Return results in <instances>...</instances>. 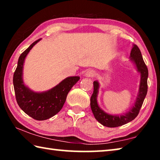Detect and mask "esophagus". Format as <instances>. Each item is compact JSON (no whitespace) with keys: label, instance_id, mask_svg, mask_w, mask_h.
Wrapping results in <instances>:
<instances>
[{"label":"esophagus","instance_id":"esophagus-1","mask_svg":"<svg viewBox=\"0 0 160 160\" xmlns=\"http://www.w3.org/2000/svg\"><path fill=\"white\" fill-rule=\"evenodd\" d=\"M85 76L86 77H89V78H93L95 76V72L93 70H89L86 72L85 73Z\"/></svg>","mask_w":160,"mask_h":160}]
</instances>
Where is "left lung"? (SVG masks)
Masks as SVG:
<instances>
[{
    "label": "left lung",
    "mask_w": 160,
    "mask_h": 160,
    "mask_svg": "<svg viewBox=\"0 0 160 160\" xmlns=\"http://www.w3.org/2000/svg\"><path fill=\"white\" fill-rule=\"evenodd\" d=\"M131 59L134 61L136 66L138 70L140 72L141 75V80L139 89L138 96L135 102V106L132 109L125 115L123 116H113L108 114L104 112L98 106L97 101V96L98 93L99 83L97 81H94V91L90 98V107L91 109L94 117L103 126L109 127V128H114L123 126L124 124L130 122L133 120L135 117L138 115L140 110L141 109L142 105L144 102V99L148 92V70L144 61H143L141 52L140 48L137 45H134L131 52Z\"/></svg>",
    "instance_id": "8db88e82"
}]
</instances>
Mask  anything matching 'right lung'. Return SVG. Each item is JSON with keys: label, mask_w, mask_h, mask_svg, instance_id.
Wrapping results in <instances>:
<instances>
[{"label": "right lung", "mask_w": 160, "mask_h": 160, "mask_svg": "<svg viewBox=\"0 0 160 160\" xmlns=\"http://www.w3.org/2000/svg\"><path fill=\"white\" fill-rule=\"evenodd\" d=\"M40 39L32 43L21 53L13 75L15 98L19 107L27 114L37 121L46 120L60 112L69 91L80 80L78 76L67 78L51 90L42 93L34 92L24 85L22 75L25 58Z\"/></svg>", "instance_id": "add662e5"}]
</instances>
